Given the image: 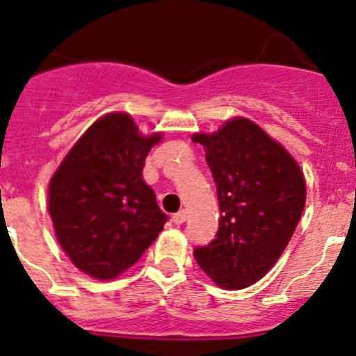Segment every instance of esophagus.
Listing matches in <instances>:
<instances>
[{
  "label": "esophagus",
  "mask_w": 356,
  "mask_h": 356,
  "mask_svg": "<svg viewBox=\"0 0 356 356\" xmlns=\"http://www.w3.org/2000/svg\"><path fill=\"white\" fill-rule=\"evenodd\" d=\"M186 210H179L177 213H174V217H172V220H174L175 224H182L186 220Z\"/></svg>",
  "instance_id": "1"
}]
</instances>
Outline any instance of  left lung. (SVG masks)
I'll list each match as a JSON object with an SVG mask.
<instances>
[{"label":"left lung","instance_id":"obj_1","mask_svg":"<svg viewBox=\"0 0 356 356\" xmlns=\"http://www.w3.org/2000/svg\"><path fill=\"white\" fill-rule=\"evenodd\" d=\"M205 147L219 200V229L195 248L198 266L219 287L240 291L261 280L291 241L306 203L298 161L247 118L213 134H195Z\"/></svg>","mask_w":356,"mask_h":356}]
</instances>
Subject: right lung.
<instances>
[{
  "mask_svg": "<svg viewBox=\"0 0 356 356\" xmlns=\"http://www.w3.org/2000/svg\"><path fill=\"white\" fill-rule=\"evenodd\" d=\"M161 134L140 136L127 113H109L71 147L48 184V212L62 250L83 273L113 280L167 222L143 179Z\"/></svg>",
  "mask_w": 356,
  "mask_h": 356,
  "instance_id": "right-lung-1",
  "label": "right lung"
}]
</instances>
